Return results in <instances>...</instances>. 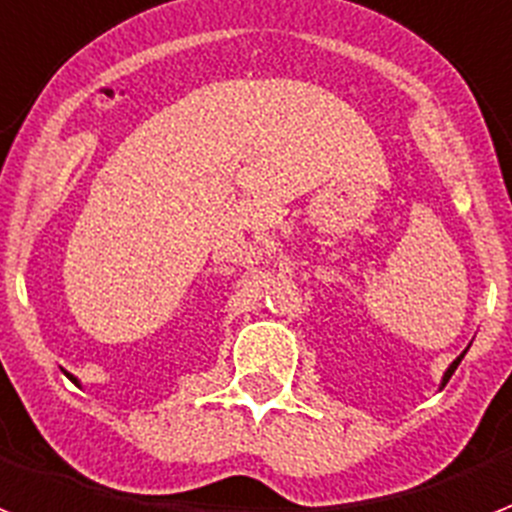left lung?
Instances as JSON below:
<instances>
[{
	"mask_svg": "<svg viewBox=\"0 0 512 512\" xmlns=\"http://www.w3.org/2000/svg\"><path fill=\"white\" fill-rule=\"evenodd\" d=\"M465 351H468V349H465ZM465 351H463V354H460V357H457V359H455V362H452V365H449V367H447V370H444V378H441V388L447 386V380H449V378H452V372H455V370H457V365H460V362H463V357H465Z\"/></svg>",
	"mask_w": 512,
	"mask_h": 512,
	"instance_id": "left-lung-1",
	"label": "left lung"
}]
</instances>
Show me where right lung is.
Here are the masks:
<instances>
[{
	"label": "right lung",
	"instance_id": "add662e5",
	"mask_svg": "<svg viewBox=\"0 0 512 512\" xmlns=\"http://www.w3.org/2000/svg\"><path fill=\"white\" fill-rule=\"evenodd\" d=\"M65 375H68V378H71V380H73V383H76V386H79V378H73L71 372H65Z\"/></svg>",
	"mask_w": 512,
	"mask_h": 512
}]
</instances>
